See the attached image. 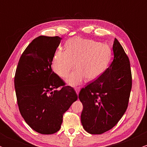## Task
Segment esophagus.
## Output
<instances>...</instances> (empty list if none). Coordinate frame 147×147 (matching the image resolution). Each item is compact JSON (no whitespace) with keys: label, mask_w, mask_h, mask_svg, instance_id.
<instances>
[{"label":"esophagus","mask_w":147,"mask_h":147,"mask_svg":"<svg viewBox=\"0 0 147 147\" xmlns=\"http://www.w3.org/2000/svg\"><path fill=\"white\" fill-rule=\"evenodd\" d=\"M75 90L76 91V92H77V94H79V91H80V87H75Z\"/></svg>","instance_id":"esophagus-1"}]
</instances>
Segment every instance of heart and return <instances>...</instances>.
Wrapping results in <instances>:
<instances>
[{
    "label": "heart",
    "instance_id": "obj_1",
    "mask_svg": "<svg viewBox=\"0 0 147 147\" xmlns=\"http://www.w3.org/2000/svg\"><path fill=\"white\" fill-rule=\"evenodd\" d=\"M65 50L59 49L52 61L54 72L62 78L68 75L75 63L76 69L66 82L75 86L86 78L88 81L97 79L105 72L112 59V50L106 43L95 40L75 37L65 43Z\"/></svg>",
    "mask_w": 147,
    "mask_h": 147
}]
</instances>
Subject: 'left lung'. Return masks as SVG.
Returning a JSON list of instances; mask_svg holds the SVG:
<instances>
[{
  "label": "left lung",
  "instance_id": "left-lung-1",
  "mask_svg": "<svg viewBox=\"0 0 147 147\" xmlns=\"http://www.w3.org/2000/svg\"><path fill=\"white\" fill-rule=\"evenodd\" d=\"M113 61L105 72L82 88L81 122L90 134H102L114 127L126 112L132 87L130 61L117 39L113 45Z\"/></svg>",
  "mask_w": 147,
  "mask_h": 147
}]
</instances>
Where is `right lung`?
I'll list each match as a JSON object with an SVG mask.
<instances>
[{
  "instance_id": "obj_1",
  "label": "right lung",
  "mask_w": 147,
  "mask_h": 147,
  "mask_svg": "<svg viewBox=\"0 0 147 147\" xmlns=\"http://www.w3.org/2000/svg\"><path fill=\"white\" fill-rule=\"evenodd\" d=\"M62 38L40 36L22 54L14 77L17 103L22 117L41 134L60 129L63 113L78 98L73 88L52 71L53 56Z\"/></svg>"
}]
</instances>
